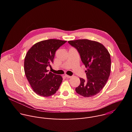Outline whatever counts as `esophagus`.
Returning <instances> with one entry per match:
<instances>
[{
  "instance_id": "1",
  "label": "esophagus",
  "mask_w": 132,
  "mask_h": 132,
  "mask_svg": "<svg viewBox=\"0 0 132 132\" xmlns=\"http://www.w3.org/2000/svg\"><path fill=\"white\" fill-rule=\"evenodd\" d=\"M65 76L66 77V78H71V77L70 76H69V75H65Z\"/></svg>"
}]
</instances>
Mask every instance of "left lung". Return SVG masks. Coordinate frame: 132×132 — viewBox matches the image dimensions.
Instances as JSON below:
<instances>
[{
    "instance_id": "obj_1",
    "label": "left lung",
    "mask_w": 132,
    "mask_h": 132,
    "mask_svg": "<svg viewBox=\"0 0 132 132\" xmlns=\"http://www.w3.org/2000/svg\"><path fill=\"white\" fill-rule=\"evenodd\" d=\"M78 51L87 70V80L80 78V84L75 90L79 95L91 97L103 89L111 72V57L108 50L101 43L87 39L69 41Z\"/></svg>"
}]
</instances>
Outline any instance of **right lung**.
Instances as JSON below:
<instances>
[{
	"label": "right lung",
	"mask_w": 132,
	"mask_h": 132,
	"mask_svg": "<svg viewBox=\"0 0 132 132\" xmlns=\"http://www.w3.org/2000/svg\"><path fill=\"white\" fill-rule=\"evenodd\" d=\"M66 42L57 39L44 40L35 43L28 51L24 62L25 75L37 95L49 97L59 89L62 77L48 72L47 68L51 67L56 50Z\"/></svg>",
	"instance_id": "add662e5"
}]
</instances>
